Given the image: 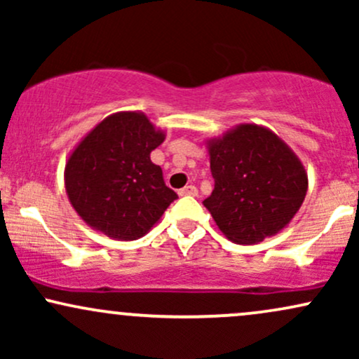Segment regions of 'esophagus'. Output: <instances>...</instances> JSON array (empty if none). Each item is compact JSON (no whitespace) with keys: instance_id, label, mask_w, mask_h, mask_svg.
<instances>
[{"instance_id":"34e87169","label":"esophagus","mask_w":359,"mask_h":359,"mask_svg":"<svg viewBox=\"0 0 359 359\" xmlns=\"http://www.w3.org/2000/svg\"><path fill=\"white\" fill-rule=\"evenodd\" d=\"M179 196H197V189L194 185H185L179 191Z\"/></svg>"}]
</instances>
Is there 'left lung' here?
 I'll return each mask as SVG.
<instances>
[{
    "instance_id": "1",
    "label": "left lung",
    "mask_w": 359,
    "mask_h": 359,
    "mask_svg": "<svg viewBox=\"0 0 359 359\" xmlns=\"http://www.w3.org/2000/svg\"><path fill=\"white\" fill-rule=\"evenodd\" d=\"M214 191L204 201L219 231L257 245L287 228L306 199L307 170L270 128L241 123L205 142Z\"/></svg>"
}]
</instances>
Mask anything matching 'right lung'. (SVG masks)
<instances>
[{
	"label": "right lung",
	"instance_id": "obj_1",
	"mask_svg": "<svg viewBox=\"0 0 359 359\" xmlns=\"http://www.w3.org/2000/svg\"><path fill=\"white\" fill-rule=\"evenodd\" d=\"M165 131L142 111H119L97 123L74 147L64 184L74 211L94 231L118 241L145 236L177 194L150 160Z\"/></svg>",
	"mask_w": 359,
	"mask_h": 359
}]
</instances>
